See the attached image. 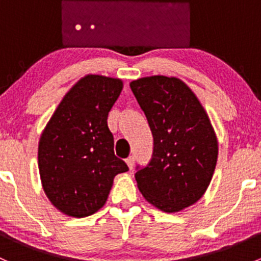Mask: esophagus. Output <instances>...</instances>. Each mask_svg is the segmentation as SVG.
<instances>
[{
  "mask_svg": "<svg viewBox=\"0 0 261 261\" xmlns=\"http://www.w3.org/2000/svg\"><path fill=\"white\" fill-rule=\"evenodd\" d=\"M126 163H127L128 168H130V169H133L134 163H135V158H134V156H128L127 159H126Z\"/></svg>",
  "mask_w": 261,
  "mask_h": 261,
  "instance_id": "esophagus-1",
  "label": "esophagus"
}]
</instances>
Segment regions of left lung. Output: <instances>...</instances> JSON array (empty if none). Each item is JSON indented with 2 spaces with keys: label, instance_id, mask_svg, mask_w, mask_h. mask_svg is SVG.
<instances>
[{
  "label": "left lung",
  "instance_id": "1",
  "mask_svg": "<svg viewBox=\"0 0 261 261\" xmlns=\"http://www.w3.org/2000/svg\"><path fill=\"white\" fill-rule=\"evenodd\" d=\"M130 88L146 116L154 146L135 179L147 202L164 212L196 203L217 163V139L202 105L186 83L164 75L141 78Z\"/></svg>",
  "mask_w": 261,
  "mask_h": 261
}]
</instances>
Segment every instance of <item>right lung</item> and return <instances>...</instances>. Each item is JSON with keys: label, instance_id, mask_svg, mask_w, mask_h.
<instances>
[{"label": "right lung", "instance_id": "right-lung-1", "mask_svg": "<svg viewBox=\"0 0 261 261\" xmlns=\"http://www.w3.org/2000/svg\"><path fill=\"white\" fill-rule=\"evenodd\" d=\"M122 82L87 75L68 92L39 143L45 194L59 211L87 217L106 203L114 178L128 167L114 151L107 117Z\"/></svg>", "mask_w": 261, "mask_h": 261}]
</instances>
